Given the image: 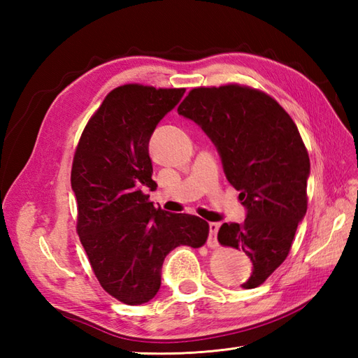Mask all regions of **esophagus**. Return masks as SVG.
I'll return each instance as SVG.
<instances>
[{
    "instance_id": "obj_1",
    "label": "esophagus",
    "mask_w": 358,
    "mask_h": 358,
    "mask_svg": "<svg viewBox=\"0 0 358 358\" xmlns=\"http://www.w3.org/2000/svg\"><path fill=\"white\" fill-rule=\"evenodd\" d=\"M220 229V223H209V240H208V246L215 249L218 248V240H217V234Z\"/></svg>"
}]
</instances>
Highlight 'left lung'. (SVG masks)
<instances>
[{
  "label": "left lung",
  "instance_id": "1",
  "mask_svg": "<svg viewBox=\"0 0 358 358\" xmlns=\"http://www.w3.org/2000/svg\"><path fill=\"white\" fill-rule=\"evenodd\" d=\"M178 113L214 141L227 181L240 191L246 220L223 223L218 243L252 262L241 286H260L286 260L306 215L310 164L299 129L271 95L237 83L192 89Z\"/></svg>",
  "mask_w": 358,
  "mask_h": 358
}]
</instances>
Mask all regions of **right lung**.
<instances>
[{
	"label": "right lung",
	"instance_id": "right-lung-1",
	"mask_svg": "<svg viewBox=\"0 0 358 358\" xmlns=\"http://www.w3.org/2000/svg\"><path fill=\"white\" fill-rule=\"evenodd\" d=\"M186 89L118 86L83 131L71 183L77 232L101 287L124 305L152 300L166 255L180 245L201 248L209 224L196 215L155 208L141 189H155L149 140Z\"/></svg>",
	"mask_w": 358,
	"mask_h": 358
}]
</instances>
